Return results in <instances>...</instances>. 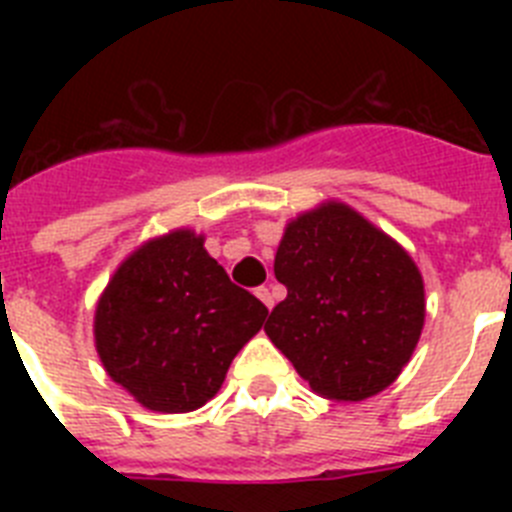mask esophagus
I'll use <instances>...</instances> for the list:
<instances>
[{
  "instance_id": "esophagus-1",
  "label": "esophagus",
  "mask_w": 512,
  "mask_h": 512,
  "mask_svg": "<svg viewBox=\"0 0 512 512\" xmlns=\"http://www.w3.org/2000/svg\"><path fill=\"white\" fill-rule=\"evenodd\" d=\"M256 297H259V300L264 302V305L269 307V310H271V307H274V292H271L269 287H259V289H256Z\"/></svg>"
}]
</instances>
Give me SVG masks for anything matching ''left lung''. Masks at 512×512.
<instances>
[{
	"label": "left lung",
	"instance_id": "8db88e82",
	"mask_svg": "<svg viewBox=\"0 0 512 512\" xmlns=\"http://www.w3.org/2000/svg\"><path fill=\"white\" fill-rule=\"evenodd\" d=\"M287 297L264 330L312 392L356 402L390 387L425 318L423 277L408 253L341 202L305 212L279 243Z\"/></svg>",
	"mask_w": 512,
	"mask_h": 512
}]
</instances>
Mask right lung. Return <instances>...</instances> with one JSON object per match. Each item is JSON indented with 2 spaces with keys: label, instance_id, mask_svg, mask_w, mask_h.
<instances>
[{
  "label": "right lung",
  "instance_id": "right-lung-1",
  "mask_svg": "<svg viewBox=\"0 0 512 512\" xmlns=\"http://www.w3.org/2000/svg\"><path fill=\"white\" fill-rule=\"evenodd\" d=\"M202 243L192 230H174L140 246L115 271L94 315L107 374L158 413H189L212 400L269 315Z\"/></svg>",
  "mask_w": 512,
  "mask_h": 512
}]
</instances>
